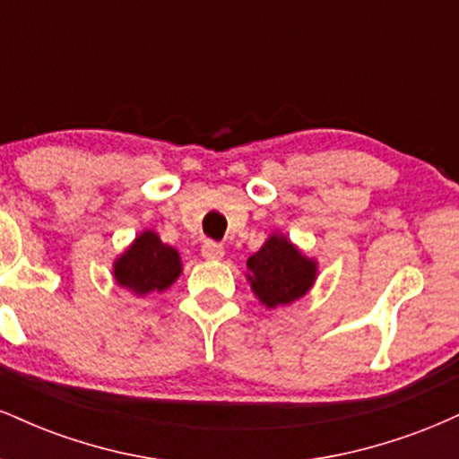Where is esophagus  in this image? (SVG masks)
Instances as JSON below:
<instances>
[{
  "label": "esophagus",
  "instance_id": "obj_1",
  "mask_svg": "<svg viewBox=\"0 0 459 459\" xmlns=\"http://www.w3.org/2000/svg\"><path fill=\"white\" fill-rule=\"evenodd\" d=\"M200 252H203V256L207 261H220L224 256V246L218 244V241H204L200 246Z\"/></svg>",
  "mask_w": 459,
  "mask_h": 459
}]
</instances>
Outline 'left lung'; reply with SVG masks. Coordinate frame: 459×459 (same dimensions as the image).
I'll list each match as a JSON object with an SVG mask.
<instances>
[{
    "mask_svg": "<svg viewBox=\"0 0 459 459\" xmlns=\"http://www.w3.org/2000/svg\"><path fill=\"white\" fill-rule=\"evenodd\" d=\"M247 282L267 308L304 298L317 278V261L308 259L284 235L273 233L247 259Z\"/></svg>",
    "mask_w": 459,
    "mask_h": 459,
    "instance_id": "1",
    "label": "left lung"
}]
</instances>
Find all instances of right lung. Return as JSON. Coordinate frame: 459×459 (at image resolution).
Listing matches in <instances>:
<instances>
[{
    "label": "right lung",
    "instance_id": "right-lung-1",
    "mask_svg": "<svg viewBox=\"0 0 459 459\" xmlns=\"http://www.w3.org/2000/svg\"><path fill=\"white\" fill-rule=\"evenodd\" d=\"M181 256L152 230H144L114 263V278L135 296L161 293L181 273Z\"/></svg>",
    "mask_w": 459,
    "mask_h": 459
}]
</instances>
